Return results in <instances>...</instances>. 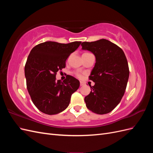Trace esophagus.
Masks as SVG:
<instances>
[{
	"label": "esophagus",
	"mask_w": 153,
	"mask_h": 153,
	"mask_svg": "<svg viewBox=\"0 0 153 153\" xmlns=\"http://www.w3.org/2000/svg\"><path fill=\"white\" fill-rule=\"evenodd\" d=\"M85 85V84L84 82H80V86H84Z\"/></svg>",
	"instance_id": "esophagus-1"
}]
</instances>
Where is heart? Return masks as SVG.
Wrapping results in <instances>:
<instances>
[{"label":"heart","instance_id":"b5f03b06","mask_svg":"<svg viewBox=\"0 0 153 153\" xmlns=\"http://www.w3.org/2000/svg\"><path fill=\"white\" fill-rule=\"evenodd\" d=\"M76 76H78V77H79V78H80V77L82 76V75H81V74H80V73H78V72L76 73Z\"/></svg>","mask_w":153,"mask_h":153}]
</instances>
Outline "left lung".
I'll list each match as a JSON object with an SVG mask.
<instances>
[{"label": "left lung", "instance_id": "1", "mask_svg": "<svg viewBox=\"0 0 153 153\" xmlns=\"http://www.w3.org/2000/svg\"><path fill=\"white\" fill-rule=\"evenodd\" d=\"M82 49L94 55L96 63L89 79L95 84L85 97L87 108L97 114L110 112L120 103L126 90L129 71L123 50L111 41L101 39L83 42Z\"/></svg>", "mask_w": 153, "mask_h": 153}]
</instances>
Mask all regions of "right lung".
Listing matches in <instances>:
<instances>
[{"label":"right lung","instance_id":"1","mask_svg":"<svg viewBox=\"0 0 153 153\" xmlns=\"http://www.w3.org/2000/svg\"><path fill=\"white\" fill-rule=\"evenodd\" d=\"M81 43L47 41L31 50L25 66L27 87L32 102L43 113L54 115L62 112L79 88V80L73 76L69 75L61 82L56 81L55 75L66 67V59Z\"/></svg>","mask_w":153,"mask_h":153}]
</instances>
